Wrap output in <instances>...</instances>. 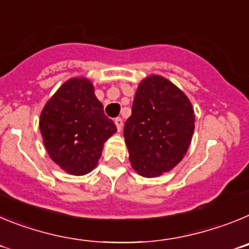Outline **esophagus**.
<instances>
[{"instance_id":"esophagus-1","label":"esophagus","mask_w":249,"mask_h":249,"mask_svg":"<svg viewBox=\"0 0 249 249\" xmlns=\"http://www.w3.org/2000/svg\"><path fill=\"white\" fill-rule=\"evenodd\" d=\"M114 124H116V127H117V131L120 132L121 129H122L123 127V120L121 117H117L116 120H114Z\"/></svg>"}]
</instances>
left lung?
Instances as JSON below:
<instances>
[{
    "label": "left lung",
    "mask_w": 249,
    "mask_h": 249,
    "mask_svg": "<svg viewBox=\"0 0 249 249\" xmlns=\"http://www.w3.org/2000/svg\"><path fill=\"white\" fill-rule=\"evenodd\" d=\"M195 131V111L186 94L162 76L144 78L124 123L129 160L143 177H157L177 166Z\"/></svg>",
    "instance_id": "left-lung-1"
}]
</instances>
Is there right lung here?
Masks as SVG:
<instances>
[{
	"label": "right lung",
	"instance_id": "add662e5",
	"mask_svg": "<svg viewBox=\"0 0 249 249\" xmlns=\"http://www.w3.org/2000/svg\"><path fill=\"white\" fill-rule=\"evenodd\" d=\"M39 129L52 160L74 176L87 175L97 166L103 144L117 131L91 81L83 77L66 81L48 100Z\"/></svg>",
	"mask_w": 249,
	"mask_h": 249
}]
</instances>
